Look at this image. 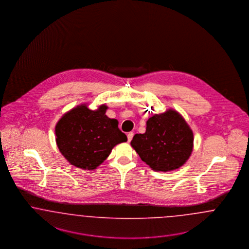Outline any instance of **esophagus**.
<instances>
[{
	"label": "esophagus",
	"mask_w": 249,
	"mask_h": 249,
	"mask_svg": "<svg viewBox=\"0 0 249 249\" xmlns=\"http://www.w3.org/2000/svg\"><path fill=\"white\" fill-rule=\"evenodd\" d=\"M127 137H128V142H130L132 140V137H133V132H129L127 134Z\"/></svg>",
	"instance_id": "34e87169"
}]
</instances>
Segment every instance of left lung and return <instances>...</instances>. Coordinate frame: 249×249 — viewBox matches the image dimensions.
Returning a JSON list of instances; mask_svg holds the SVG:
<instances>
[{
	"instance_id": "left-lung-1",
	"label": "left lung",
	"mask_w": 249,
	"mask_h": 249,
	"mask_svg": "<svg viewBox=\"0 0 249 249\" xmlns=\"http://www.w3.org/2000/svg\"><path fill=\"white\" fill-rule=\"evenodd\" d=\"M194 135L178 112L156 114L146 122L143 134H135L130 144L141 160L157 171L181 167L193 151Z\"/></svg>"
}]
</instances>
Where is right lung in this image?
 Masks as SVG:
<instances>
[{
  "label": "right lung",
  "mask_w": 249,
  "mask_h": 249,
  "mask_svg": "<svg viewBox=\"0 0 249 249\" xmlns=\"http://www.w3.org/2000/svg\"><path fill=\"white\" fill-rule=\"evenodd\" d=\"M107 107L97 110L80 106L65 114L55 126L56 143L71 165L94 169L107 160L115 145L127 142L118 120L106 115Z\"/></svg>",
  "instance_id": "1"
}]
</instances>
